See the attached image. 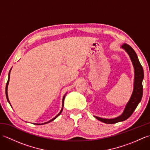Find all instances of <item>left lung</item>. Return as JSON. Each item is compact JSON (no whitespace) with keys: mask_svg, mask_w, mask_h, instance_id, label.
<instances>
[{"mask_svg":"<svg viewBox=\"0 0 150 150\" xmlns=\"http://www.w3.org/2000/svg\"><path fill=\"white\" fill-rule=\"evenodd\" d=\"M123 49L125 50L129 55L133 65L135 69V79H134V88L131 98L126 104L124 112L120 116L113 119H106L95 117L97 119L104 122L106 124H115L121 121H124L132 115L133 111H135L136 108L137 107L139 103L142 99L143 94V87H142V80L144 78V71H143L142 66L140 63L137 55L132 47L127 44H124L122 46Z\"/></svg>","mask_w":150,"mask_h":150,"instance_id":"1","label":"left lung"}]
</instances>
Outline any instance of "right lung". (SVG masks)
<instances>
[{
	"label": "right lung",
	"mask_w": 150,
	"mask_h": 150,
	"mask_svg": "<svg viewBox=\"0 0 150 150\" xmlns=\"http://www.w3.org/2000/svg\"><path fill=\"white\" fill-rule=\"evenodd\" d=\"M10 71H11V69H10ZM10 71H9V75H8V82H7V83H6V98H7V100H8V103H9V99H8V91H7V90H8V83H9V73H10ZM64 97H65V96L63 97V99H62V110H61V111H60V113L57 115L55 117V118H53V119H52V120H50V121H48V122H45V123H44V124H47V123H48V122H51V121H52V120H53L54 119H55L56 118L58 117L59 115L62 113V110H63V106H64ZM37 124V125H40V124Z\"/></svg>",
	"instance_id": "right-lung-1"
}]
</instances>
